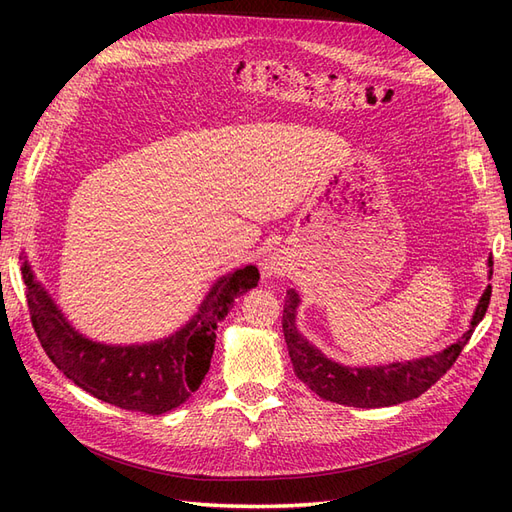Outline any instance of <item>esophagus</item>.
<instances>
[{"instance_id":"1","label":"esophagus","mask_w":512,"mask_h":512,"mask_svg":"<svg viewBox=\"0 0 512 512\" xmlns=\"http://www.w3.org/2000/svg\"><path fill=\"white\" fill-rule=\"evenodd\" d=\"M286 269H288V262L282 254H269L260 260V271H262V277H282L286 275Z\"/></svg>"}]
</instances>
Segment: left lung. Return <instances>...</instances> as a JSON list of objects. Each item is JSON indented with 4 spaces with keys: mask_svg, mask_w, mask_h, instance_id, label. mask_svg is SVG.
<instances>
[{
    "mask_svg": "<svg viewBox=\"0 0 512 512\" xmlns=\"http://www.w3.org/2000/svg\"><path fill=\"white\" fill-rule=\"evenodd\" d=\"M487 265L493 267L491 258L487 260ZM491 273L493 271H489V277ZM489 299L491 286L485 288L483 297H480L476 305L470 329L455 344L444 348L442 352L421 356V359H412L406 363L348 367L327 359L322 350L309 344L297 329V307L301 303V297L294 288L286 292L282 329L294 374L316 395L352 408H384L404 404V401L423 395L431 384H436L451 369L463 346L470 342L476 324L483 320L489 307Z\"/></svg>",
    "mask_w": 512,
    "mask_h": 512,
    "instance_id": "left-lung-1",
    "label": "left lung"
}]
</instances>
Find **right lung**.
<instances>
[{"instance_id": "add662e5", "label": "right lung", "mask_w": 512, "mask_h": 512, "mask_svg": "<svg viewBox=\"0 0 512 512\" xmlns=\"http://www.w3.org/2000/svg\"><path fill=\"white\" fill-rule=\"evenodd\" d=\"M21 273L34 331L55 367L106 404L145 414H164L190 399L209 371L218 322L228 316L239 294L256 288L260 280L254 265L230 271L173 335L149 344L111 346L72 327L27 260Z\"/></svg>"}]
</instances>
